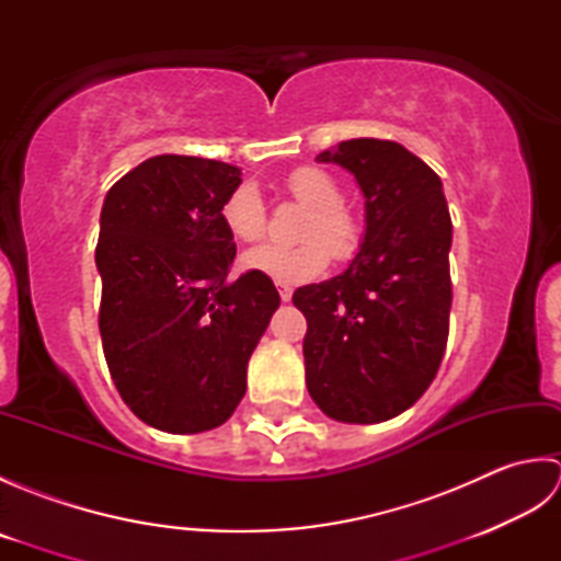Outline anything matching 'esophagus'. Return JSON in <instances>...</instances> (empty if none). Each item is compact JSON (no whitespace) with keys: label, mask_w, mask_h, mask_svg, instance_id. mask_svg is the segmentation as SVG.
Segmentation results:
<instances>
[{"label":"esophagus","mask_w":561,"mask_h":561,"mask_svg":"<svg viewBox=\"0 0 561 561\" xmlns=\"http://www.w3.org/2000/svg\"><path fill=\"white\" fill-rule=\"evenodd\" d=\"M291 289L289 287H279V299L284 301V304H287V301H291Z\"/></svg>","instance_id":"obj_1"}]
</instances>
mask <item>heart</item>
<instances>
[{"label": "heart", "mask_w": 561, "mask_h": 561, "mask_svg": "<svg viewBox=\"0 0 561 561\" xmlns=\"http://www.w3.org/2000/svg\"><path fill=\"white\" fill-rule=\"evenodd\" d=\"M284 185L299 205L308 207L299 226V238L304 241L296 245L265 243L253 248L243 255V265L284 287H294L323 274L330 255L337 262L352 260L362 245V221L344 205L340 183L318 165H299L287 175ZM221 219L236 238L255 243L267 233L270 214L260 190L253 183H241L226 197Z\"/></svg>", "instance_id": "b5f03b06"}]
</instances>
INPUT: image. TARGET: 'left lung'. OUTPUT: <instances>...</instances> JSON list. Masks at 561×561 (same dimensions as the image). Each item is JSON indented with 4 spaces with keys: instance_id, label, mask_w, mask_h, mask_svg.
<instances>
[{
    "instance_id": "8db88e82",
    "label": "left lung",
    "mask_w": 561,
    "mask_h": 561,
    "mask_svg": "<svg viewBox=\"0 0 561 561\" xmlns=\"http://www.w3.org/2000/svg\"><path fill=\"white\" fill-rule=\"evenodd\" d=\"M318 161L354 173L366 233L337 277L294 291L306 386L328 416L376 424L424 396L448 342L450 214L440 178L390 139H350Z\"/></svg>"
}]
</instances>
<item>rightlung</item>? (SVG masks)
Instances as JSON below:
<instances>
[{
	"label": "right lung",
	"instance_id": "add662e5",
	"mask_svg": "<svg viewBox=\"0 0 561 561\" xmlns=\"http://www.w3.org/2000/svg\"><path fill=\"white\" fill-rule=\"evenodd\" d=\"M238 185L236 165L161 153L103 202V354L127 408L161 432L197 434L229 420L279 306L265 274L226 279L236 243L221 207Z\"/></svg>",
	"mask_w": 561,
	"mask_h": 561
}]
</instances>
